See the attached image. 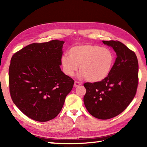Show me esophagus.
I'll list each match as a JSON object with an SVG mask.
<instances>
[{
  "instance_id": "1",
  "label": "esophagus",
  "mask_w": 147,
  "mask_h": 147,
  "mask_svg": "<svg viewBox=\"0 0 147 147\" xmlns=\"http://www.w3.org/2000/svg\"><path fill=\"white\" fill-rule=\"evenodd\" d=\"M81 83H80V82H77V81H75L74 82V86L75 87V88H77V87H78V86H80L81 85Z\"/></svg>"
}]
</instances>
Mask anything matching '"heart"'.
Masks as SVG:
<instances>
[{
  "instance_id": "b5f03b06",
  "label": "heart",
  "mask_w": 147,
  "mask_h": 147,
  "mask_svg": "<svg viewBox=\"0 0 147 147\" xmlns=\"http://www.w3.org/2000/svg\"><path fill=\"white\" fill-rule=\"evenodd\" d=\"M69 54L61 58L64 73L73 76L80 65V75L91 82H96L106 78L114 62L112 51L96 45H75L69 50Z\"/></svg>"
}]
</instances>
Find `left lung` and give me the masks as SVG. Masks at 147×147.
I'll return each instance as SVG.
<instances>
[{"label": "left lung", "instance_id": "8db88e82", "mask_svg": "<svg viewBox=\"0 0 147 147\" xmlns=\"http://www.w3.org/2000/svg\"><path fill=\"white\" fill-rule=\"evenodd\" d=\"M102 42L112 47L117 58L106 78L84 84V102L92 116L106 120L119 115L132 101L138 86L139 65L135 53L121 42Z\"/></svg>", "mask_w": 147, "mask_h": 147}]
</instances>
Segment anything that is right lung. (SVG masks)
<instances>
[{"label":"right lung","mask_w":147,"mask_h":147,"mask_svg":"<svg viewBox=\"0 0 147 147\" xmlns=\"http://www.w3.org/2000/svg\"><path fill=\"white\" fill-rule=\"evenodd\" d=\"M63 41L32 43L15 53L9 67L12 101L24 115L39 122L61 110L74 82L61 71Z\"/></svg>","instance_id":"1"}]
</instances>
